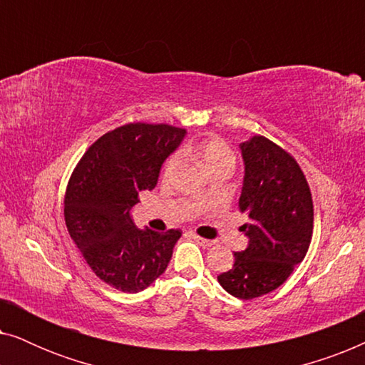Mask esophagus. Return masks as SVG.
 I'll list each match as a JSON object with an SVG mask.
<instances>
[{
	"label": "esophagus",
	"instance_id": "obj_1",
	"mask_svg": "<svg viewBox=\"0 0 365 365\" xmlns=\"http://www.w3.org/2000/svg\"><path fill=\"white\" fill-rule=\"evenodd\" d=\"M194 241H196L197 244H201V246H204V247L214 246V241H209V239H204L201 236H194Z\"/></svg>",
	"mask_w": 365,
	"mask_h": 365
}]
</instances>
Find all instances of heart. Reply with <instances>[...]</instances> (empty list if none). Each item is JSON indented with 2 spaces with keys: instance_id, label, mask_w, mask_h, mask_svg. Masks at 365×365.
Returning a JSON list of instances; mask_svg holds the SVG:
<instances>
[{
  "instance_id": "obj_1",
  "label": "heart",
  "mask_w": 365,
  "mask_h": 365,
  "mask_svg": "<svg viewBox=\"0 0 365 365\" xmlns=\"http://www.w3.org/2000/svg\"><path fill=\"white\" fill-rule=\"evenodd\" d=\"M189 151H192L199 159H201L204 168H206L209 173H214L216 169H221V168L234 169V166H236V153H234V149L229 146V143L224 141L222 138H217V136L204 138L199 143L189 146ZM178 164H179L178 154H171V156H168L161 169L163 181H168V179L173 176L174 171H176Z\"/></svg>"
}]
</instances>
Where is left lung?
Listing matches in <instances>:
<instances>
[{"label":"left lung","mask_w":365,"mask_h":365,"mask_svg":"<svg viewBox=\"0 0 365 365\" xmlns=\"http://www.w3.org/2000/svg\"><path fill=\"white\" fill-rule=\"evenodd\" d=\"M246 176L239 211L249 237L246 251L234 252V266L217 281L237 299L261 297L289 279L306 257L314 229L311 187L291 153L264 136L241 144Z\"/></svg>","instance_id":"obj_1"}]
</instances>
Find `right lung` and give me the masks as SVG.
Wrapping results in <instances>:
<instances>
[{
    "mask_svg": "<svg viewBox=\"0 0 365 365\" xmlns=\"http://www.w3.org/2000/svg\"><path fill=\"white\" fill-rule=\"evenodd\" d=\"M186 129L128 123L83 154L64 194V222L91 271L118 291L139 292L166 271L179 229L136 227L129 211L156 186L159 169Z\"/></svg>",
    "mask_w": 365,
    "mask_h": 365,
    "instance_id": "1",
    "label": "right lung"
}]
</instances>
